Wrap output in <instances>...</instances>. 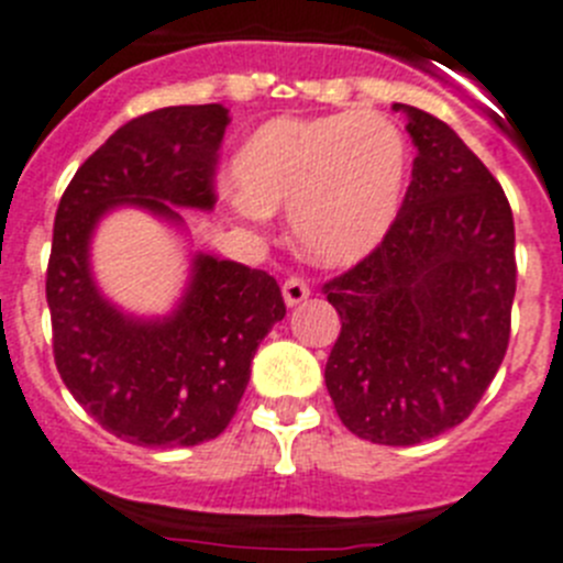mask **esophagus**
I'll return each mask as SVG.
<instances>
[{
  "label": "esophagus",
  "mask_w": 563,
  "mask_h": 563,
  "mask_svg": "<svg viewBox=\"0 0 563 563\" xmlns=\"http://www.w3.org/2000/svg\"><path fill=\"white\" fill-rule=\"evenodd\" d=\"M308 294H311V288H308V283L300 280V277H288V280L283 283V302H286L288 308L306 302Z\"/></svg>",
  "instance_id": "esophagus-1"
}]
</instances>
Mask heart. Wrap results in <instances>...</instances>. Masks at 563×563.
I'll use <instances>...</instances> for the list:
<instances>
[{"label": "heart", "instance_id": "heart-1", "mask_svg": "<svg viewBox=\"0 0 563 563\" xmlns=\"http://www.w3.org/2000/svg\"><path fill=\"white\" fill-rule=\"evenodd\" d=\"M227 181L250 216L288 210L297 250L339 269L373 255L401 216L409 145L378 111L272 118L238 145Z\"/></svg>", "mask_w": 563, "mask_h": 563}]
</instances>
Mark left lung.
Returning <instances> with one entry per match:
<instances>
[{"label":"left lung","instance_id":"8db88e82","mask_svg":"<svg viewBox=\"0 0 563 563\" xmlns=\"http://www.w3.org/2000/svg\"><path fill=\"white\" fill-rule=\"evenodd\" d=\"M418 156L401 216L369 257L325 286L342 333L325 387L356 438L415 445L477 407L510 339L514 212L479 156L415 106Z\"/></svg>","mask_w":563,"mask_h":563}]
</instances>
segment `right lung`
<instances>
[{"label": "right lung", "mask_w": 563, "mask_h": 563, "mask_svg": "<svg viewBox=\"0 0 563 563\" xmlns=\"http://www.w3.org/2000/svg\"><path fill=\"white\" fill-rule=\"evenodd\" d=\"M230 109L168 106L131 120L78 168L55 212L47 266L55 367L75 401L134 445L219 438L250 384L257 344L286 317L275 277L190 252L168 313H131L100 291L92 238L143 210L187 238L181 210H212V168Z\"/></svg>", "instance_id": "add662e5"}]
</instances>
